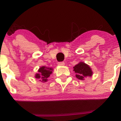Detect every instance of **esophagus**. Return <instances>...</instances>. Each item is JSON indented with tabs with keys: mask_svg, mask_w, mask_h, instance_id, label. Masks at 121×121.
Segmentation results:
<instances>
[{
	"mask_svg": "<svg viewBox=\"0 0 121 121\" xmlns=\"http://www.w3.org/2000/svg\"><path fill=\"white\" fill-rule=\"evenodd\" d=\"M58 65H61V66H63V65H65V63L64 62H59L58 63Z\"/></svg>",
	"mask_w": 121,
	"mask_h": 121,
	"instance_id": "1",
	"label": "esophagus"
}]
</instances>
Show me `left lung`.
<instances>
[{"mask_svg":"<svg viewBox=\"0 0 121 121\" xmlns=\"http://www.w3.org/2000/svg\"><path fill=\"white\" fill-rule=\"evenodd\" d=\"M75 73V77L80 80H84L85 78L91 77L93 74L92 69L88 64L81 61L73 67Z\"/></svg>","mask_w":121,"mask_h":121,"instance_id":"8db88e82","label":"left lung"}]
</instances>
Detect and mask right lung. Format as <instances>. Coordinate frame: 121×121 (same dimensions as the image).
<instances>
[{
	"label": "right lung",
	"mask_w": 121,
	"mask_h": 121,
	"mask_svg": "<svg viewBox=\"0 0 121 121\" xmlns=\"http://www.w3.org/2000/svg\"><path fill=\"white\" fill-rule=\"evenodd\" d=\"M53 71V68L42 66L38 69V73L35 74V78L39 79V81L42 82H47L48 78L52 74Z\"/></svg>",
	"instance_id": "right-lung-1"
}]
</instances>
